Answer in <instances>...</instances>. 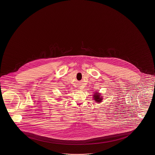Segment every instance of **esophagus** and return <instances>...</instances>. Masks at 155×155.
<instances>
[{"instance_id":"esophagus-1","label":"esophagus","mask_w":155,"mask_h":155,"mask_svg":"<svg viewBox=\"0 0 155 155\" xmlns=\"http://www.w3.org/2000/svg\"><path fill=\"white\" fill-rule=\"evenodd\" d=\"M79 89H82V88H81V87H79Z\"/></svg>"}]
</instances>
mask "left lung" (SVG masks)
<instances>
[{
  "mask_svg": "<svg viewBox=\"0 0 155 155\" xmlns=\"http://www.w3.org/2000/svg\"><path fill=\"white\" fill-rule=\"evenodd\" d=\"M94 100L97 103H101L102 102V100H103V97L101 94L96 92L95 93V94L93 95Z\"/></svg>",
  "mask_w": 155,
  "mask_h": 155,
  "instance_id": "left-lung-1",
  "label": "left lung"
}]
</instances>
